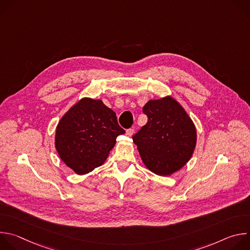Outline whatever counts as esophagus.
Returning <instances> with one entry per match:
<instances>
[{
	"label": "esophagus",
	"instance_id": "34e87169",
	"mask_svg": "<svg viewBox=\"0 0 250 250\" xmlns=\"http://www.w3.org/2000/svg\"><path fill=\"white\" fill-rule=\"evenodd\" d=\"M133 131H134V130H133L132 128H129V129H127V130H126L125 134H126L127 136H131V135L133 134Z\"/></svg>",
	"mask_w": 250,
	"mask_h": 250
}]
</instances>
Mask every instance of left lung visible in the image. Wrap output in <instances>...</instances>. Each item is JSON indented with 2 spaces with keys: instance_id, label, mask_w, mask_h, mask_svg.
<instances>
[{
  "instance_id": "left-lung-1",
  "label": "left lung",
  "mask_w": 250,
  "mask_h": 250,
  "mask_svg": "<svg viewBox=\"0 0 250 250\" xmlns=\"http://www.w3.org/2000/svg\"><path fill=\"white\" fill-rule=\"evenodd\" d=\"M148 120L132 136L146 167L159 176H170L192 157L197 129L179 102L171 96L149 100L144 106Z\"/></svg>"
}]
</instances>
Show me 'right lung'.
<instances>
[{"instance_id": "right-lung-1", "label": "right lung", "mask_w": 250, "mask_h": 250, "mask_svg": "<svg viewBox=\"0 0 250 250\" xmlns=\"http://www.w3.org/2000/svg\"><path fill=\"white\" fill-rule=\"evenodd\" d=\"M125 130L116 113L102 100L84 97L63 115L55 130L54 145L60 159L78 175L104 164Z\"/></svg>"}]
</instances>
